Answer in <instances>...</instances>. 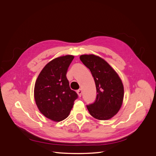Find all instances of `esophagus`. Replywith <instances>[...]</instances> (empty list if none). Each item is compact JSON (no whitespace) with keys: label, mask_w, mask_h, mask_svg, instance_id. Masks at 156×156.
I'll use <instances>...</instances> for the list:
<instances>
[{"label":"esophagus","mask_w":156,"mask_h":156,"mask_svg":"<svg viewBox=\"0 0 156 156\" xmlns=\"http://www.w3.org/2000/svg\"><path fill=\"white\" fill-rule=\"evenodd\" d=\"M77 93L78 94V95L79 97H81L82 95V89H79L77 91Z\"/></svg>","instance_id":"34e87169"}]
</instances>
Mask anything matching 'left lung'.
Masks as SVG:
<instances>
[{
    "instance_id": "left-lung-1",
    "label": "left lung",
    "mask_w": 156,
    "mask_h": 156,
    "mask_svg": "<svg viewBox=\"0 0 156 156\" xmlns=\"http://www.w3.org/2000/svg\"><path fill=\"white\" fill-rule=\"evenodd\" d=\"M80 60L90 69L95 81L97 96L87 106L94 118L111 119L119 112L124 99V86L120 77L105 60L94 55H83Z\"/></svg>"
}]
</instances>
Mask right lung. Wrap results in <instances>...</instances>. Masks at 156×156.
Masks as SVG:
<instances>
[{
    "label": "right lung",
    "instance_id": "obj_1",
    "mask_svg": "<svg viewBox=\"0 0 156 156\" xmlns=\"http://www.w3.org/2000/svg\"><path fill=\"white\" fill-rule=\"evenodd\" d=\"M74 56L56 58L45 65L34 86V99L38 109L46 118L60 122L68 116L78 98L69 87L66 73Z\"/></svg>",
    "mask_w": 156,
    "mask_h": 156
}]
</instances>
